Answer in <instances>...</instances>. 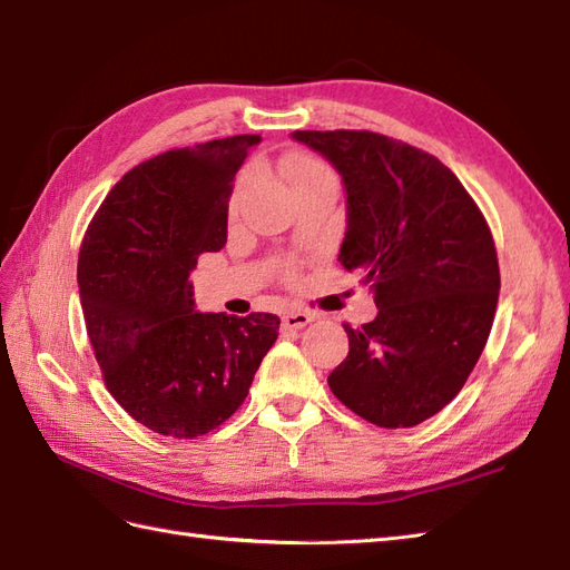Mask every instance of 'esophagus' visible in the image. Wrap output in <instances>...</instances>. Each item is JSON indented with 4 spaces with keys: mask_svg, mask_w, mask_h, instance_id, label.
<instances>
[{
    "mask_svg": "<svg viewBox=\"0 0 570 570\" xmlns=\"http://www.w3.org/2000/svg\"><path fill=\"white\" fill-rule=\"evenodd\" d=\"M313 323V315L305 313V311H288L282 317V327L284 330H303L305 325Z\"/></svg>",
    "mask_w": 570,
    "mask_h": 570,
    "instance_id": "1",
    "label": "esophagus"
}]
</instances>
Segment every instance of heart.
I'll list each match as a JSON object with an SVG mask.
<instances>
[{
	"instance_id": "heart-1",
	"label": "heart",
	"mask_w": 570,
	"mask_h": 570,
	"mask_svg": "<svg viewBox=\"0 0 570 570\" xmlns=\"http://www.w3.org/2000/svg\"><path fill=\"white\" fill-rule=\"evenodd\" d=\"M282 173L286 175V180L291 183V187L296 189V193H303V189H311L317 185H325V183H334V175L330 173L327 166L320 164V160L313 158H305V156H291L282 160ZM250 185V175H243L238 180L236 189H233V197H230V207L236 209L238 204L245 197V189Z\"/></svg>"
}]
</instances>
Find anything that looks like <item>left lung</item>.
<instances>
[{
	"label": "left lung",
	"mask_w": 570,
	"mask_h": 570,
	"mask_svg": "<svg viewBox=\"0 0 570 570\" xmlns=\"http://www.w3.org/2000/svg\"><path fill=\"white\" fill-rule=\"evenodd\" d=\"M291 137L340 173V262L377 305L371 323L344 325L348 356L327 385L375 426H416L452 402L487 346L501 291L491 230L455 173L416 146L366 129Z\"/></svg>",
	"instance_id": "obj_1"
}]
</instances>
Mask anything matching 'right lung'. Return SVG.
<instances>
[{
	"label": "right lung",
	"mask_w": 570,
	"mask_h": 570,
	"mask_svg": "<svg viewBox=\"0 0 570 570\" xmlns=\"http://www.w3.org/2000/svg\"><path fill=\"white\" fill-rule=\"evenodd\" d=\"M259 135L144 160L110 189L86 230L77 282L110 395L146 429L197 438L245 402L279 317L195 311L202 253L226 245L233 180Z\"/></svg>",
	"instance_id": "1"
}]
</instances>
